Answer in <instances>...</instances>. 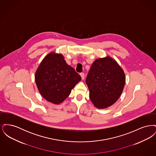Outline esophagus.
Instances as JSON below:
<instances>
[{
  "label": "esophagus",
  "mask_w": 156,
  "mask_h": 156,
  "mask_svg": "<svg viewBox=\"0 0 156 156\" xmlns=\"http://www.w3.org/2000/svg\"><path fill=\"white\" fill-rule=\"evenodd\" d=\"M80 75L81 76L82 80H84V78H85V74L82 73H80Z\"/></svg>",
  "instance_id": "esophagus-1"
}]
</instances>
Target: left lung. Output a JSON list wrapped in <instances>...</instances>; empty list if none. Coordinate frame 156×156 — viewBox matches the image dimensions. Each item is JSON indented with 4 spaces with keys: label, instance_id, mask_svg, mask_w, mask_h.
<instances>
[{
    "label": "left lung",
    "instance_id": "8db88e82",
    "mask_svg": "<svg viewBox=\"0 0 156 156\" xmlns=\"http://www.w3.org/2000/svg\"><path fill=\"white\" fill-rule=\"evenodd\" d=\"M125 81L124 71L115 59L109 56L96 59L86 78L92 104L98 109L115 104L123 90Z\"/></svg>",
    "mask_w": 156,
    "mask_h": 156
}]
</instances>
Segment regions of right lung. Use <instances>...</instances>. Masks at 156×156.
Masks as SVG:
<instances>
[{"label": "right lung", "instance_id": "right-lung-1", "mask_svg": "<svg viewBox=\"0 0 156 156\" xmlns=\"http://www.w3.org/2000/svg\"><path fill=\"white\" fill-rule=\"evenodd\" d=\"M81 80V76L67 64L64 56L54 52L45 57L35 74L39 92L54 104L62 102Z\"/></svg>", "mask_w": 156, "mask_h": 156}]
</instances>
